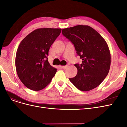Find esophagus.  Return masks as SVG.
<instances>
[{"mask_svg":"<svg viewBox=\"0 0 127 127\" xmlns=\"http://www.w3.org/2000/svg\"><path fill=\"white\" fill-rule=\"evenodd\" d=\"M67 67H68V65H66V66H60V67H61V68H63V69H66V68H67Z\"/></svg>","mask_w":127,"mask_h":127,"instance_id":"obj_1","label":"esophagus"}]
</instances>
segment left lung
I'll return each mask as SVG.
<instances>
[{"instance_id":"8db88e82","label":"left lung","mask_w":127,"mask_h":127,"mask_svg":"<svg viewBox=\"0 0 127 127\" xmlns=\"http://www.w3.org/2000/svg\"><path fill=\"white\" fill-rule=\"evenodd\" d=\"M62 33L74 44L77 54L82 59L81 64H75L77 74L69 78L70 81L82 91L97 87L108 74L111 65V54L105 40L88 25L64 29Z\"/></svg>"}]
</instances>
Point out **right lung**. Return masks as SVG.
Instances as JSON below:
<instances>
[{"mask_svg":"<svg viewBox=\"0 0 127 127\" xmlns=\"http://www.w3.org/2000/svg\"><path fill=\"white\" fill-rule=\"evenodd\" d=\"M61 31V29H38L21 41L16 52L15 66L19 78L27 88L40 91L55 76L57 69L50 64L47 56Z\"/></svg>","mask_w":127,"mask_h":127,"instance_id":"obj_1","label":"right lung"}]
</instances>
